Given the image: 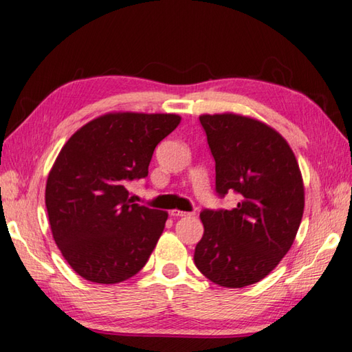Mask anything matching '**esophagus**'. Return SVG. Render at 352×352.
I'll return each instance as SVG.
<instances>
[{"instance_id": "1", "label": "esophagus", "mask_w": 352, "mask_h": 352, "mask_svg": "<svg viewBox=\"0 0 352 352\" xmlns=\"http://www.w3.org/2000/svg\"><path fill=\"white\" fill-rule=\"evenodd\" d=\"M169 215L174 217V218H186V217L194 215V213H192V212H183V210H170Z\"/></svg>"}]
</instances>
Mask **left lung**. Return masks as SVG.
Returning <instances> with one entry per match:
<instances>
[{"instance_id":"1","label":"left lung","mask_w":352,"mask_h":352,"mask_svg":"<svg viewBox=\"0 0 352 352\" xmlns=\"http://www.w3.org/2000/svg\"><path fill=\"white\" fill-rule=\"evenodd\" d=\"M199 122L215 160L219 198L235 192L232 210L204 209V233L194 263L209 280L241 288L264 279L290 250L304 215V183L284 137L238 114H206Z\"/></svg>"}]
</instances>
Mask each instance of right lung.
<instances>
[{
  "label": "right lung",
  "mask_w": 352,
  "mask_h": 352,
  "mask_svg": "<svg viewBox=\"0 0 352 352\" xmlns=\"http://www.w3.org/2000/svg\"><path fill=\"white\" fill-rule=\"evenodd\" d=\"M175 114L114 113L70 137L45 186L54 243L73 270L98 284L139 273L168 213L131 201L126 186L148 177L154 149L180 123Z\"/></svg>",
  "instance_id": "1"
}]
</instances>
